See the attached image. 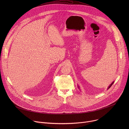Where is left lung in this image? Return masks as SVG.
Instances as JSON below:
<instances>
[{
	"mask_svg": "<svg viewBox=\"0 0 129 129\" xmlns=\"http://www.w3.org/2000/svg\"><path fill=\"white\" fill-rule=\"evenodd\" d=\"M113 83H114V82H112V83H111V84H110V86H109V87H108V89H109V88H110V87H111V86H112V85H113ZM78 87H79V86H78Z\"/></svg>",
	"mask_w": 129,
	"mask_h": 129,
	"instance_id": "1",
	"label": "left lung"
}]
</instances>
